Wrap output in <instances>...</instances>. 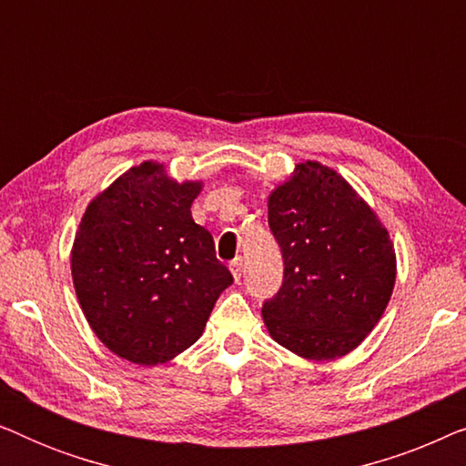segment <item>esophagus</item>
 <instances>
[{"instance_id": "34e87169", "label": "esophagus", "mask_w": 466, "mask_h": 466, "mask_svg": "<svg viewBox=\"0 0 466 466\" xmlns=\"http://www.w3.org/2000/svg\"><path fill=\"white\" fill-rule=\"evenodd\" d=\"M228 269H231L233 278H235V282H239V278H241V269H244V260H241V257L233 258L231 263H228Z\"/></svg>"}]
</instances>
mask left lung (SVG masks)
Wrapping results in <instances>:
<instances>
[{
    "label": "left lung",
    "instance_id": "obj_1",
    "mask_svg": "<svg viewBox=\"0 0 466 466\" xmlns=\"http://www.w3.org/2000/svg\"><path fill=\"white\" fill-rule=\"evenodd\" d=\"M267 209L284 258L282 289L263 305L267 330L301 359L346 356L390 301V235L346 177L316 161L297 163L271 190Z\"/></svg>",
    "mask_w": 466,
    "mask_h": 466
}]
</instances>
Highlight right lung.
<instances>
[{
    "instance_id": "add662e5",
    "label": "right lung",
    "mask_w": 466,
    "mask_h": 466,
    "mask_svg": "<svg viewBox=\"0 0 466 466\" xmlns=\"http://www.w3.org/2000/svg\"><path fill=\"white\" fill-rule=\"evenodd\" d=\"M201 180L163 163L125 171L88 203L72 248L76 297L93 333L120 359L155 367L199 339L233 276L190 206Z\"/></svg>"
}]
</instances>
